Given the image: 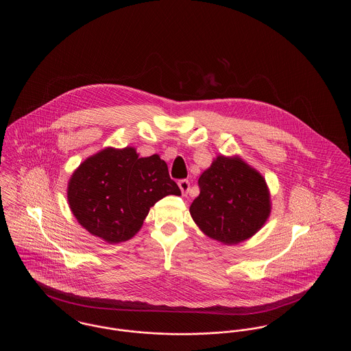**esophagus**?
Segmentation results:
<instances>
[{
	"label": "esophagus",
	"instance_id": "34e87169",
	"mask_svg": "<svg viewBox=\"0 0 351 351\" xmlns=\"http://www.w3.org/2000/svg\"><path fill=\"white\" fill-rule=\"evenodd\" d=\"M179 188H180V191H182L183 195H186L188 191H189V188H191L189 182H188V180H180V182H179Z\"/></svg>",
	"mask_w": 351,
	"mask_h": 351
}]
</instances>
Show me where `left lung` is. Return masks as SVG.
<instances>
[{
	"label": "left lung",
	"instance_id": "8db88e82",
	"mask_svg": "<svg viewBox=\"0 0 351 351\" xmlns=\"http://www.w3.org/2000/svg\"><path fill=\"white\" fill-rule=\"evenodd\" d=\"M189 212L201 232L225 245L249 239L271 213L265 178L239 156L218 155L201 173Z\"/></svg>",
	"mask_w": 351,
	"mask_h": 351
}]
</instances>
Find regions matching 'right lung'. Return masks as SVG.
I'll list each match as a JSON object with an SVG mask.
<instances>
[{"label": "right lung", "mask_w": 351, "mask_h": 351, "mask_svg": "<svg viewBox=\"0 0 351 351\" xmlns=\"http://www.w3.org/2000/svg\"><path fill=\"white\" fill-rule=\"evenodd\" d=\"M182 192L159 155L139 158L134 147H106L89 156L68 182L69 208L89 233L108 243L133 238L151 206Z\"/></svg>", "instance_id": "1"}]
</instances>
